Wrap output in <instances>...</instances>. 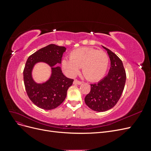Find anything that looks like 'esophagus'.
Here are the masks:
<instances>
[{"label": "esophagus", "mask_w": 151, "mask_h": 151, "mask_svg": "<svg viewBox=\"0 0 151 151\" xmlns=\"http://www.w3.org/2000/svg\"><path fill=\"white\" fill-rule=\"evenodd\" d=\"M74 84H77V85H80V84H81L82 83H83V82H81V81H78V80H77V79H75L74 81Z\"/></svg>", "instance_id": "34e87169"}]
</instances>
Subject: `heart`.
Wrapping results in <instances>:
<instances>
[{
    "label": "heart",
    "mask_w": 151,
    "mask_h": 151,
    "mask_svg": "<svg viewBox=\"0 0 151 151\" xmlns=\"http://www.w3.org/2000/svg\"><path fill=\"white\" fill-rule=\"evenodd\" d=\"M62 67L72 76H75L83 67L84 76L91 81L101 79L106 74L109 65V57L102 50L83 47L74 50L70 58L62 60Z\"/></svg>",
    "instance_id": "b5f03b06"
}]
</instances>
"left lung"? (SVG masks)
I'll use <instances>...</instances> for the list:
<instances>
[{
	"label": "left lung",
	"instance_id": "left-lung-1",
	"mask_svg": "<svg viewBox=\"0 0 151 151\" xmlns=\"http://www.w3.org/2000/svg\"><path fill=\"white\" fill-rule=\"evenodd\" d=\"M107 51L111 62L108 75L98 83L91 84V91L84 101L89 108L98 112L106 111L114 107L120 99L126 81V73L122 61L110 50Z\"/></svg>",
	"mask_w": 151,
	"mask_h": 151
}]
</instances>
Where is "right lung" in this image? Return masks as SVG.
<instances>
[{
	"label": "right lung",
	"mask_w": 151,
	"mask_h": 151,
	"mask_svg": "<svg viewBox=\"0 0 151 151\" xmlns=\"http://www.w3.org/2000/svg\"><path fill=\"white\" fill-rule=\"evenodd\" d=\"M66 48L50 44L29 56L23 71L24 83L29 98L38 107L50 110L58 107L64 101L67 90L74 80L67 78L62 73L60 64ZM46 63L51 67L50 78L43 83H37L32 77L33 67L37 63Z\"/></svg>",
	"instance_id": "right-lung-1"
}]
</instances>
